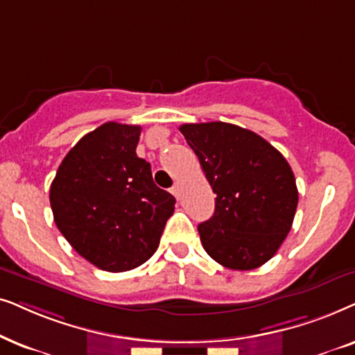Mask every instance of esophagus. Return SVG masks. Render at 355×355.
<instances>
[{
	"label": "esophagus",
	"mask_w": 355,
	"mask_h": 355,
	"mask_svg": "<svg viewBox=\"0 0 355 355\" xmlns=\"http://www.w3.org/2000/svg\"><path fill=\"white\" fill-rule=\"evenodd\" d=\"M170 193H172V195L175 196V198H178L180 196V187H178V183H175V185L170 188Z\"/></svg>",
	"instance_id": "1"
}]
</instances>
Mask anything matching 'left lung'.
Segmentation results:
<instances>
[{
    "label": "left lung",
    "instance_id": "left-lung-1",
    "mask_svg": "<svg viewBox=\"0 0 355 355\" xmlns=\"http://www.w3.org/2000/svg\"><path fill=\"white\" fill-rule=\"evenodd\" d=\"M216 193V209L198 225L206 253L237 271L259 268L284 242L299 191L291 165L253 131L232 123L180 126Z\"/></svg>",
    "mask_w": 355,
    "mask_h": 355
}]
</instances>
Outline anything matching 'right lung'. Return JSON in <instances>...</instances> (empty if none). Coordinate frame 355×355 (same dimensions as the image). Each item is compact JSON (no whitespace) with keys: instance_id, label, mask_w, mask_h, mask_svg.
<instances>
[{"instance_id":"add662e5","label":"right lung","mask_w":355,"mask_h":355,"mask_svg":"<svg viewBox=\"0 0 355 355\" xmlns=\"http://www.w3.org/2000/svg\"><path fill=\"white\" fill-rule=\"evenodd\" d=\"M141 126L108 121L78 141L50 187L55 224L76 252L110 272L155 253L175 198L136 155Z\"/></svg>"}]
</instances>
